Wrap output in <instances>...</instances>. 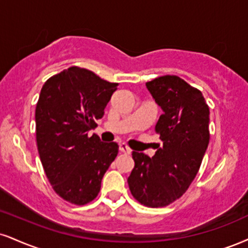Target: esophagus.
Masks as SVG:
<instances>
[{"label":"esophagus","instance_id":"esophagus-1","mask_svg":"<svg viewBox=\"0 0 248 248\" xmlns=\"http://www.w3.org/2000/svg\"><path fill=\"white\" fill-rule=\"evenodd\" d=\"M119 149H120V151H122V153H124V154L132 153V149L128 147L126 143H124V142H121L120 144H119Z\"/></svg>","mask_w":248,"mask_h":248}]
</instances>
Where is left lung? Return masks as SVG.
<instances>
[{"label":"left lung","mask_w":248,"mask_h":248,"mask_svg":"<svg viewBox=\"0 0 248 248\" xmlns=\"http://www.w3.org/2000/svg\"><path fill=\"white\" fill-rule=\"evenodd\" d=\"M145 85L163 111L156 124L163 144L151 158L133 151L135 166L127 181L140 203L158 208L183 196L198 174L209 144V107L201 91L178 76Z\"/></svg>","instance_id":"8db88e82"}]
</instances>
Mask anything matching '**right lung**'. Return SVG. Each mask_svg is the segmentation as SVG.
I'll return each mask as SVG.
<instances>
[{"instance_id":"add662e5","label":"right lung","mask_w":248,"mask_h":248,"mask_svg":"<svg viewBox=\"0 0 248 248\" xmlns=\"http://www.w3.org/2000/svg\"><path fill=\"white\" fill-rule=\"evenodd\" d=\"M118 83L70 67L47 79L35 107V134L41 164L53 189L73 204L97 198L101 179L118 155V143L89 136Z\"/></svg>"}]
</instances>
